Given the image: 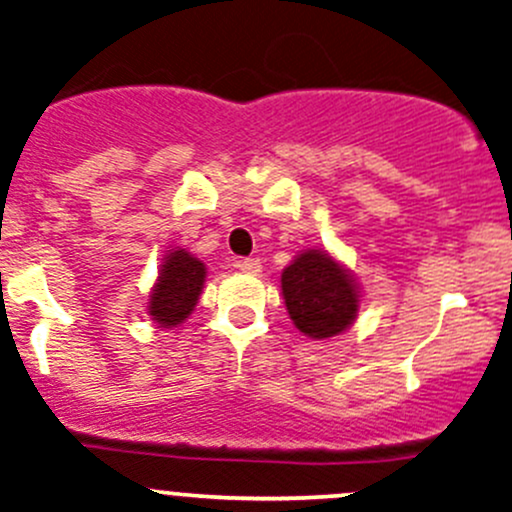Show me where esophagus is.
Segmentation results:
<instances>
[{
	"mask_svg": "<svg viewBox=\"0 0 512 512\" xmlns=\"http://www.w3.org/2000/svg\"><path fill=\"white\" fill-rule=\"evenodd\" d=\"M235 267H238V270L245 272V274L262 272V262L257 260V257H247V260H238V262H235Z\"/></svg>",
	"mask_w": 512,
	"mask_h": 512,
	"instance_id": "esophagus-1",
	"label": "esophagus"
}]
</instances>
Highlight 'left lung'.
<instances>
[{"label": "left lung", "instance_id": "1", "mask_svg": "<svg viewBox=\"0 0 512 512\" xmlns=\"http://www.w3.org/2000/svg\"><path fill=\"white\" fill-rule=\"evenodd\" d=\"M282 297L289 319L304 336H338L358 316L360 292L353 274L324 250H304L282 272Z\"/></svg>", "mask_w": 512, "mask_h": 512}]
</instances>
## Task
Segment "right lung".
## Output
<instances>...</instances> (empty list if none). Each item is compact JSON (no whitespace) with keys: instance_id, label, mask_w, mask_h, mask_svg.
Instances as JSON below:
<instances>
[{"instance_id":"right-lung-1","label":"right lung","mask_w":512,"mask_h":512,"mask_svg":"<svg viewBox=\"0 0 512 512\" xmlns=\"http://www.w3.org/2000/svg\"><path fill=\"white\" fill-rule=\"evenodd\" d=\"M203 282H206V265L198 257L181 247L166 252L159 267L157 284L149 294L147 314L152 316L154 324H159V328L184 324L191 311L196 309Z\"/></svg>"}]
</instances>
